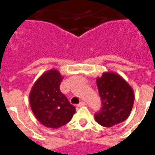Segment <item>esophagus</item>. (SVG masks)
I'll list each match as a JSON object with an SVG mask.
<instances>
[{
	"instance_id": "obj_1",
	"label": "esophagus",
	"mask_w": 155,
	"mask_h": 155,
	"mask_svg": "<svg viewBox=\"0 0 155 155\" xmlns=\"http://www.w3.org/2000/svg\"><path fill=\"white\" fill-rule=\"evenodd\" d=\"M84 105H86V104L84 102H81L80 104H78V107H82V106H84Z\"/></svg>"
}]
</instances>
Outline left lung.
Segmentation results:
<instances>
[{"label":"left lung","instance_id":"obj_1","mask_svg":"<svg viewBox=\"0 0 155 155\" xmlns=\"http://www.w3.org/2000/svg\"><path fill=\"white\" fill-rule=\"evenodd\" d=\"M102 108L94 114L98 124L112 127L126 120L130 114L134 101L132 87L120 74L104 72L96 79Z\"/></svg>","mask_w":155,"mask_h":155}]
</instances>
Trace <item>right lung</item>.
I'll use <instances>...</instances> for the list:
<instances>
[{
	"label": "right lung",
	"instance_id": "1",
	"mask_svg": "<svg viewBox=\"0 0 155 155\" xmlns=\"http://www.w3.org/2000/svg\"><path fill=\"white\" fill-rule=\"evenodd\" d=\"M63 76L57 70H51L39 78L30 92V105L41 124L58 129L69 121L75 113V108L60 90Z\"/></svg>",
	"mask_w": 155,
	"mask_h": 155
}]
</instances>
